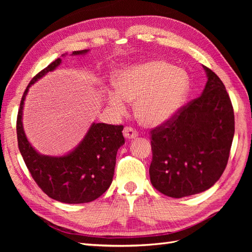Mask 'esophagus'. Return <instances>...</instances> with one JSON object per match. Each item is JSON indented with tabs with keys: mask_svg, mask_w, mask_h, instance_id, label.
I'll return each instance as SVG.
<instances>
[{
	"mask_svg": "<svg viewBox=\"0 0 252 252\" xmlns=\"http://www.w3.org/2000/svg\"><path fill=\"white\" fill-rule=\"evenodd\" d=\"M123 134L126 139L131 140V139H135L138 136V132H136L132 127H125L123 130Z\"/></svg>",
	"mask_w": 252,
	"mask_h": 252,
	"instance_id": "1",
	"label": "esophagus"
}]
</instances>
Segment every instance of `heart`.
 <instances>
[{"mask_svg":"<svg viewBox=\"0 0 252 252\" xmlns=\"http://www.w3.org/2000/svg\"><path fill=\"white\" fill-rule=\"evenodd\" d=\"M189 77L182 68L163 60H148L120 70L116 88L106 89L108 104L123 114L127 102L135 103V116L146 127L169 122L184 105Z\"/></svg>","mask_w":252,"mask_h":252,"instance_id":"b5f03b06","label":"heart"}]
</instances>
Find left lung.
<instances>
[{
	"label": "left lung",
	"mask_w": 252,
	"mask_h": 252,
	"mask_svg": "<svg viewBox=\"0 0 252 252\" xmlns=\"http://www.w3.org/2000/svg\"><path fill=\"white\" fill-rule=\"evenodd\" d=\"M203 68L207 83L201 96L151 131L150 182L175 199L216 184L226 168L234 135L233 108L224 84Z\"/></svg>",
	"instance_id": "obj_1"
}]
</instances>
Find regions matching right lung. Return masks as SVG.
I'll use <instances>...</instances> for the list:
<instances>
[{
    "label": "right lung",
    "mask_w": 252,
    "mask_h": 252,
    "mask_svg": "<svg viewBox=\"0 0 252 252\" xmlns=\"http://www.w3.org/2000/svg\"><path fill=\"white\" fill-rule=\"evenodd\" d=\"M89 49L73 51L84 56ZM67 53L62 57H66ZM62 63L59 58L30 81L22 96L17 120L18 144L29 172L39 187L51 199L82 204L94 201L109 188L114 174L117 152L125 144L122 125L93 123L83 140L64 156H45L37 152L23 127V109L29 88Z\"/></svg>",
    "instance_id": "right-lung-1"
}]
</instances>
